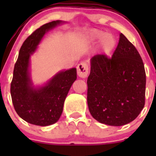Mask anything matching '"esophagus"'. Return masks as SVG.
<instances>
[{"instance_id": "esophagus-1", "label": "esophagus", "mask_w": 156, "mask_h": 156, "mask_svg": "<svg viewBox=\"0 0 156 156\" xmlns=\"http://www.w3.org/2000/svg\"><path fill=\"white\" fill-rule=\"evenodd\" d=\"M77 73L81 78H86L88 74V65L86 62H81L77 66Z\"/></svg>"}]
</instances>
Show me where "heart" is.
Instances as JSON below:
<instances>
[{"mask_svg": "<svg viewBox=\"0 0 156 156\" xmlns=\"http://www.w3.org/2000/svg\"><path fill=\"white\" fill-rule=\"evenodd\" d=\"M90 37L94 39L101 38V44L106 54H109L116 44V41L112 35L104 33L99 30L94 29L90 31Z\"/></svg>", "mask_w": 156, "mask_h": 156, "instance_id": "b5f03b06", "label": "heart"}]
</instances>
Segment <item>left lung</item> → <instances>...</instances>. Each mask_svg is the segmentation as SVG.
<instances>
[{
    "mask_svg": "<svg viewBox=\"0 0 156 156\" xmlns=\"http://www.w3.org/2000/svg\"><path fill=\"white\" fill-rule=\"evenodd\" d=\"M90 64L87 99L93 118L111 126L134 120L145 105L146 72L133 44L121 33L112 56L95 55Z\"/></svg>",
    "mask_w": 156,
    "mask_h": 156,
    "instance_id": "1",
    "label": "left lung"
}]
</instances>
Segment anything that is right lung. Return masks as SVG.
Masks as SVG:
<instances>
[{"instance_id":"1","label":"right lung","mask_w":156,"mask_h":156,"mask_svg":"<svg viewBox=\"0 0 156 156\" xmlns=\"http://www.w3.org/2000/svg\"><path fill=\"white\" fill-rule=\"evenodd\" d=\"M61 21L41 26L26 39L19 52L10 84L14 108L20 118L30 124L48 126L56 123L62 115L64 101L76 80V69L60 72L48 84L36 89L31 86L29 66L30 55L35 50L45 33Z\"/></svg>"}]
</instances>
